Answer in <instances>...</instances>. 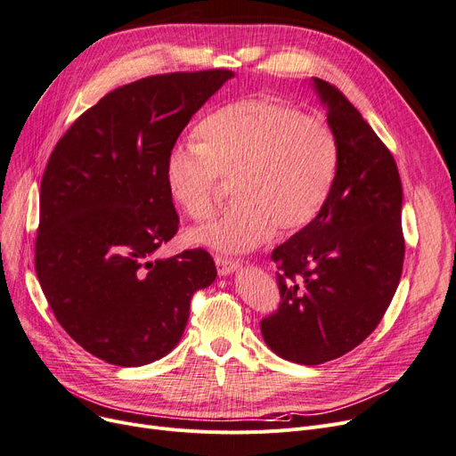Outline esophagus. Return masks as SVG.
<instances>
[{"instance_id":"34e87169","label":"esophagus","mask_w":456,"mask_h":456,"mask_svg":"<svg viewBox=\"0 0 456 456\" xmlns=\"http://www.w3.org/2000/svg\"><path fill=\"white\" fill-rule=\"evenodd\" d=\"M215 265H216V271L218 275H232V273H235L240 269V260H230V258H223V256H216L215 258Z\"/></svg>"}]
</instances>
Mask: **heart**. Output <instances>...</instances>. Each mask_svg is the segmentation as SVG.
<instances>
[{
	"instance_id": "heart-1",
	"label": "heart",
	"mask_w": 456,
	"mask_h": 456,
	"mask_svg": "<svg viewBox=\"0 0 456 456\" xmlns=\"http://www.w3.org/2000/svg\"><path fill=\"white\" fill-rule=\"evenodd\" d=\"M198 145L175 148L165 167L174 202L194 221L211 216L226 183L238 204L192 228V245L247 252L275 230L297 233L311 224L331 194L338 142L323 119L303 116L277 99H243L223 106L196 129Z\"/></svg>"
}]
</instances>
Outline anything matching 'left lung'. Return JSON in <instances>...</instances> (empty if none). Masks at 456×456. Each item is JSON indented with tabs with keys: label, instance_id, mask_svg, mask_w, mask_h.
I'll list each match as a JSON object with an SVG mask.
<instances>
[{
	"label": "left lung",
	"instance_id": "1",
	"mask_svg": "<svg viewBox=\"0 0 456 456\" xmlns=\"http://www.w3.org/2000/svg\"><path fill=\"white\" fill-rule=\"evenodd\" d=\"M338 142V170L314 221L271 260L281 305L260 322L269 348L299 365L354 350L384 318L404 264L403 183L396 162L340 91L313 78Z\"/></svg>",
	"mask_w": 456,
	"mask_h": 456
}]
</instances>
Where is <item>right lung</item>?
I'll list each match as a JSON object with an SVG mask.
<instances>
[{"label": "right lung", "instance_id": "right-lung-1", "mask_svg": "<svg viewBox=\"0 0 456 456\" xmlns=\"http://www.w3.org/2000/svg\"><path fill=\"white\" fill-rule=\"evenodd\" d=\"M233 72H172L121 86L53 148L41 181L35 271L82 348L142 367L175 348L196 289L216 267L192 248L159 260L179 224L165 167L175 140Z\"/></svg>", "mask_w": 456, "mask_h": 456}]
</instances>
